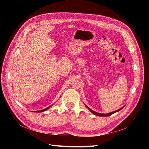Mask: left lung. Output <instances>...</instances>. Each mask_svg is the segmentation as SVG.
Returning a JSON list of instances; mask_svg holds the SVG:
<instances>
[{"mask_svg": "<svg viewBox=\"0 0 149 149\" xmlns=\"http://www.w3.org/2000/svg\"><path fill=\"white\" fill-rule=\"evenodd\" d=\"M85 106H86V107L92 113H93L94 115H97V116H111V115H112V114H113V113H115V112H118V111H120L121 109H122L124 107V106L123 107H121V109H118V110H117V111H114V112H111V113H98V112H95V111H92V109H91L89 107H88L85 104Z\"/></svg>", "mask_w": 149, "mask_h": 149, "instance_id": "1", "label": "left lung"}]
</instances>
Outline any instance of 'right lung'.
Returning <instances> with one entry per match:
<instances>
[{
	"label": "right lung",
	"instance_id": "right-lung-1",
	"mask_svg": "<svg viewBox=\"0 0 149 149\" xmlns=\"http://www.w3.org/2000/svg\"><path fill=\"white\" fill-rule=\"evenodd\" d=\"M51 106H50L46 108V109H43V110H41V111H36V112H44V111H46V110H48V109L49 108H50V107H51Z\"/></svg>",
	"mask_w": 149,
	"mask_h": 149
}]
</instances>
